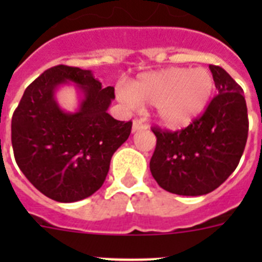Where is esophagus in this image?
<instances>
[{
    "label": "esophagus",
    "instance_id": "34e87169",
    "mask_svg": "<svg viewBox=\"0 0 262 262\" xmlns=\"http://www.w3.org/2000/svg\"><path fill=\"white\" fill-rule=\"evenodd\" d=\"M145 124L142 119H135L133 122V133H138L140 129H144L145 128Z\"/></svg>",
    "mask_w": 262,
    "mask_h": 262
}]
</instances>
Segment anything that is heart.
Instances as JSON below:
<instances>
[{
  "instance_id": "heart-1",
  "label": "heart",
  "mask_w": 262,
  "mask_h": 262,
  "mask_svg": "<svg viewBox=\"0 0 262 262\" xmlns=\"http://www.w3.org/2000/svg\"><path fill=\"white\" fill-rule=\"evenodd\" d=\"M209 71L166 68L143 73L120 90V101L128 106H156L159 123L169 129L191 124L207 108L214 94Z\"/></svg>"
}]
</instances>
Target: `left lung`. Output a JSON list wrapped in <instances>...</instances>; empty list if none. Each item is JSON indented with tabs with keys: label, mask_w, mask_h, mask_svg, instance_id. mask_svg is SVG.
I'll return each mask as SVG.
<instances>
[{
	"label": "left lung",
	"mask_w": 262,
	"mask_h": 262,
	"mask_svg": "<svg viewBox=\"0 0 262 262\" xmlns=\"http://www.w3.org/2000/svg\"><path fill=\"white\" fill-rule=\"evenodd\" d=\"M217 96L205 114L181 131L154 128L149 169L157 184L178 195H205L232 174L248 138L243 89L223 68L210 66Z\"/></svg>",
	"instance_id": "left-lung-1"
}]
</instances>
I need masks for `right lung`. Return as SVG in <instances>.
Instances as JSON below:
<instances>
[{
	"mask_svg": "<svg viewBox=\"0 0 262 262\" xmlns=\"http://www.w3.org/2000/svg\"><path fill=\"white\" fill-rule=\"evenodd\" d=\"M69 83L80 96L76 112L62 111L56 99ZM114 98V88H103L93 72L68 66L47 69L26 88L11 119V144L18 166L40 193L69 203L102 186L133 127L107 113Z\"/></svg>",
	"mask_w": 262,
	"mask_h": 262,
	"instance_id": "1",
	"label": "right lung"
}]
</instances>
